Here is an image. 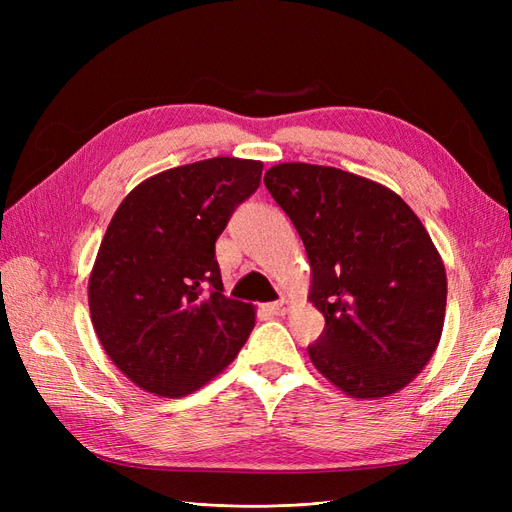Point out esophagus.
<instances>
[{
	"label": "esophagus",
	"mask_w": 512,
	"mask_h": 512,
	"mask_svg": "<svg viewBox=\"0 0 512 512\" xmlns=\"http://www.w3.org/2000/svg\"><path fill=\"white\" fill-rule=\"evenodd\" d=\"M265 309H267L271 316H286L290 312V301H286V299L275 301V303L265 305Z\"/></svg>",
	"instance_id": "obj_1"
}]
</instances>
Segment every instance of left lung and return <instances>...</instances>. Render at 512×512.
<instances>
[{
  "mask_svg": "<svg viewBox=\"0 0 512 512\" xmlns=\"http://www.w3.org/2000/svg\"><path fill=\"white\" fill-rule=\"evenodd\" d=\"M265 185L305 245L309 301L327 322L307 348L314 367L356 399L404 389L446 312L444 262L421 220L386 185L333 166L275 164Z\"/></svg>",
  "mask_w": 512,
  "mask_h": 512,
  "instance_id": "left-lung-1",
  "label": "left lung"
}]
</instances>
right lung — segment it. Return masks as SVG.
<instances>
[{"instance_id":"1","label":"right lung","mask_w":512,"mask_h":512,"mask_svg":"<svg viewBox=\"0 0 512 512\" xmlns=\"http://www.w3.org/2000/svg\"><path fill=\"white\" fill-rule=\"evenodd\" d=\"M260 175L258 160L185 164L138 183L115 211L89 275V314L104 352L143 391H198L250 337L256 309L224 297L215 241Z\"/></svg>"}]
</instances>
